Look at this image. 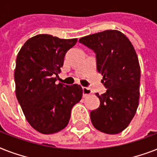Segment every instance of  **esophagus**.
<instances>
[{
	"instance_id": "obj_1",
	"label": "esophagus",
	"mask_w": 157,
	"mask_h": 157,
	"mask_svg": "<svg viewBox=\"0 0 157 157\" xmlns=\"http://www.w3.org/2000/svg\"><path fill=\"white\" fill-rule=\"evenodd\" d=\"M82 90H83V97H86L89 94H92V90L90 89L87 88V87H83L82 88Z\"/></svg>"
}]
</instances>
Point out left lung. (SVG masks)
I'll use <instances>...</instances> for the list:
<instances>
[{"mask_svg":"<svg viewBox=\"0 0 157 157\" xmlns=\"http://www.w3.org/2000/svg\"><path fill=\"white\" fill-rule=\"evenodd\" d=\"M79 42L95 53L97 71L107 89L101 95L96 94L100 105L90 112L91 122L105 134H119L129 125L139 106L140 66L134 46L117 30L86 36Z\"/></svg>","mask_w":157,"mask_h":157,"instance_id":"left-lung-1","label":"left lung"}]
</instances>
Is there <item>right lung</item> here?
Listing matches in <instances>:
<instances>
[{
  "label": "right lung",
  "instance_id": "right-lung-1",
  "mask_svg": "<svg viewBox=\"0 0 157 157\" xmlns=\"http://www.w3.org/2000/svg\"><path fill=\"white\" fill-rule=\"evenodd\" d=\"M77 39H60L48 34L30 38L21 48L14 71L15 93L31 126L44 134L64 129L71 108L82 97L77 84H56L64 56Z\"/></svg>",
  "mask_w": 157,
  "mask_h": 157
}]
</instances>
